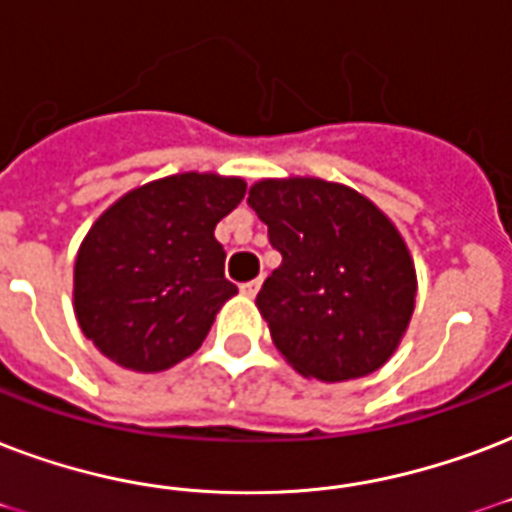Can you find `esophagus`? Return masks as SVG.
<instances>
[{
  "mask_svg": "<svg viewBox=\"0 0 512 512\" xmlns=\"http://www.w3.org/2000/svg\"><path fill=\"white\" fill-rule=\"evenodd\" d=\"M239 290H241V295H244V298H255L257 290H260V279H255V282L241 284Z\"/></svg>",
  "mask_w": 512,
  "mask_h": 512,
  "instance_id": "esophagus-1",
  "label": "esophagus"
}]
</instances>
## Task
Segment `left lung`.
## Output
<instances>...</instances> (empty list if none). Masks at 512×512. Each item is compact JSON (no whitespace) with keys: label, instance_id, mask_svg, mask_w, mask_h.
Listing matches in <instances>:
<instances>
[{"label":"left lung","instance_id":"1","mask_svg":"<svg viewBox=\"0 0 512 512\" xmlns=\"http://www.w3.org/2000/svg\"><path fill=\"white\" fill-rule=\"evenodd\" d=\"M247 204L282 255L255 303L284 360L327 384L381 368L416 306V268L395 222L354 187L317 177L260 179Z\"/></svg>","mask_w":512,"mask_h":512}]
</instances>
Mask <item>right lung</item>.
<instances>
[{
	"label": "right lung",
	"mask_w": 512,
	"mask_h": 512,
	"mask_svg": "<svg viewBox=\"0 0 512 512\" xmlns=\"http://www.w3.org/2000/svg\"><path fill=\"white\" fill-rule=\"evenodd\" d=\"M247 193L241 177L171 174L120 195L74 257V317L96 349L134 373H161L204 343L236 295L217 222Z\"/></svg>",
	"instance_id": "1"
}]
</instances>
